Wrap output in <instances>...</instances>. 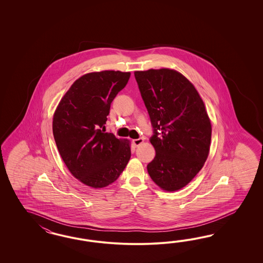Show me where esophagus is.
<instances>
[{
  "instance_id": "34e87169",
  "label": "esophagus",
  "mask_w": 263,
  "mask_h": 263,
  "mask_svg": "<svg viewBox=\"0 0 263 263\" xmlns=\"http://www.w3.org/2000/svg\"><path fill=\"white\" fill-rule=\"evenodd\" d=\"M132 143L133 144L135 145V146H139L141 143H143V138H139V139H135V140H133L132 141Z\"/></svg>"
}]
</instances>
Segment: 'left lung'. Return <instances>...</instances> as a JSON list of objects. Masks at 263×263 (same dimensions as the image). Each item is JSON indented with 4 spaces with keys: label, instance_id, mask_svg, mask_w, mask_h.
Listing matches in <instances>:
<instances>
[{
    "label": "left lung",
    "instance_id": "1",
    "mask_svg": "<svg viewBox=\"0 0 263 263\" xmlns=\"http://www.w3.org/2000/svg\"><path fill=\"white\" fill-rule=\"evenodd\" d=\"M134 74L154 128L149 141L156 155L147 165L148 175L162 190L178 191L209 154L212 128L205 105L191 82L175 69Z\"/></svg>",
    "mask_w": 263,
    "mask_h": 263
}]
</instances>
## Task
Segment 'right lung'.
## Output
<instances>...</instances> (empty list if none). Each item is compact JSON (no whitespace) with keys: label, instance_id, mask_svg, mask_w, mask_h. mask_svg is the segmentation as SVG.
I'll list each match as a JSON object with an SVG mask.
<instances>
[{"label":"right lung","instance_id":"1","mask_svg":"<svg viewBox=\"0 0 263 263\" xmlns=\"http://www.w3.org/2000/svg\"><path fill=\"white\" fill-rule=\"evenodd\" d=\"M130 72L104 70L81 76L61 99L53 134L65 166L91 188L115 182L131 157L130 141L105 132L111 101L127 84Z\"/></svg>","mask_w":263,"mask_h":263}]
</instances>
